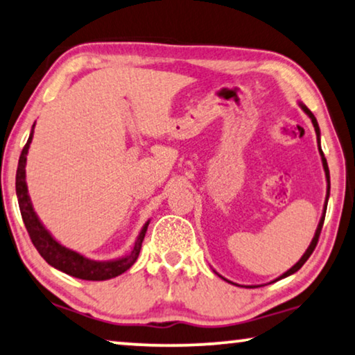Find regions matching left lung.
<instances>
[{"mask_svg": "<svg viewBox=\"0 0 355 355\" xmlns=\"http://www.w3.org/2000/svg\"><path fill=\"white\" fill-rule=\"evenodd\" d=\"M300 107L302 110H304V114L311 118V121H312V125H314V130H315V135H317V144H318V152H320V157H322V165H323V169H325V178H327V198H325V205H323V213H322V218H320V220H318V225H317V230H315V235H314V239H312V241H311V245L307 246V250H306V253L301 256V259L297 261V263L291 267V269H288L285 272V274H282L279 279L277 280H280V279H285V277H288V275H291V274H295V272H297L301 269L302 266H304V263L307 259H309V256L312 254V251L315 250V246H317V241H318V237H320V232H322V225H323V220H325V213H327V203H328V197H330V171H328V165H327V158H325V155H323V152H322V147H320V128H318V123H317V120H315V116H314V114H312V112L307 109V107L304 105V104H301L300 102ZM219 275V274H218ZM220 277V275H219ZM220 279H224V277H220ZM225 282H229L227 279H224ZM229 284H232V282H229Z\"/></svg>", "mask_w": 355, "mask_h": 355, "instance_id": "1", "label": "left lung"}]
</instances>
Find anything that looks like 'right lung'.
I'll return each mask as SVG.
<instances>
[{
    "label": "right lung",
    "mask_w": 355,
    "mask_h": 355,
    "mask_svg": "<svg viewBox=\"0 0 355 355\" xmlns=\"http://www.w3.org/2000/svg\"><path fill=\"white\" fill-rule=\"evenodd\" d=\"M33 128L35 125L32 126L28 141L25 144L24 150L20 153L19 158L17 174H15V193H17L20 214H22L24 224L25 227H27V232L30 235V239H32L35 248L38 250V253L43 256V259L49 266H53L55 269L62 270L71 277H76V279L99 282L121 275L123 272H126L136 263L142 246V240L146 237L148 223H150V220H147V223L144 224L142 230L135 241L131 253H128L126 256H123V258H118L114 261H92L85 258L83 254L76 253V251L65 248L64 245H60L59 241L49 234V230L44 227L37 213H35L32 200H30L28 195L27 182H25V165H27V153L30 144H32L33 139Z\"/></svg>",
    "instance_id": "right-lung-1"
}]
</instances>
